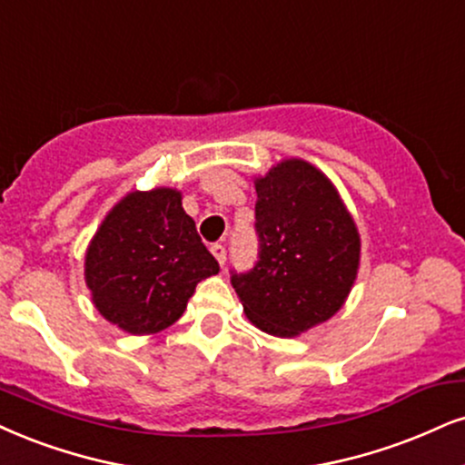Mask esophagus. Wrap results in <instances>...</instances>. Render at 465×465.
<instances>
[{
  "mask_svg": "<svg viewBox=\"0 0 465 465\" xmlns=\"http://www.w3.org/2000/svg\"><path fill=\"white\" fill-rule=\"evenodd\" d=\"M211 252H213L217 262H220V265L223 267V262H226V248H223L222 243H213V245H211Z\"/></svg>",
  "mask_w": 465,
  "mask_h": 465,
  "instance_id": "obj_1",
  "label": "esophagus"
}]
</instances>
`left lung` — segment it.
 <instances>
[{"label": "left lung", "instance_id": "1", "mask_svg": "<svg viewBox=\"0 0 465 465\" xmlns=\"http://www.w3.org/2000/svg\"><path fill=\"white\" fill-rule=\"evenodd\" d=\"M256 185L259 261L231 282L256 328L291 338L341 311L358 276L360 234L323 172L284 159Z\"/></svg>", "mask_w": 465, "mask_h": 465}]
</instances>
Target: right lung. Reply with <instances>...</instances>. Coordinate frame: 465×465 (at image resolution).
Segmentation results:
<instances>
[{
    "instance_id": "1",
    "label": "right lung",
    "mask_w": 465,
    "mask_h": 465,
    "mask_svg": "<svg viewBox=\"0 0 465 465\" xmlns=\"http://www.w3.org/2000/svg\"><path fill=\"white\" fill-rule=\"evenodd\" d=\"M217 272L181 192L170 187L127 193L85 252L96 311L129 334H154L179 321L196 284Z\"/></svg>"
}]
</instances>
